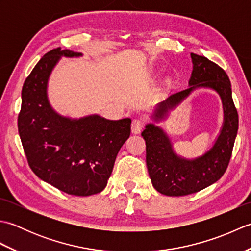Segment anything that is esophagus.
Segmentation results:
<instances>
[{
    "label": "esophagus",
    "instance_id": "obj_1",
    "mask_svg": "<svg viewBox=\"0 0 251 251\" xmlns=\"http://www.w3.org/2000/svg\"><path fill=\"white\" fill-rule=\"evenodd\" d=\"M143 128V121L140 119H134L131 123V131L132 134L138 135L140 134Z\"/></svg>",
    "mask_w": 251,
    "mask_h": 251
}]
</instances>
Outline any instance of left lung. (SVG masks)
<instances>
[{"instance_id": "8db88e82", "label": "left lung", "mask_w": 251, "mask_h": 251, "mask_svg": "<svg viewBox=\"0 0 251 251\" xmlns=\"http://www.w3.org/2000/svg\"><path fill=\"white\" fill-rule=\"evenodd\" d=\"M193 70L189 87L169 95L159 102L153 114L154 122H161L168 111L194 90L209 88L220 96L223 105V124L214 145L204 154L186 158L176 153L173 142L162 127L153 123L146 125L141 136L147 146V167L152 184L167 196L196 193L214 184L226 173L238 130V115L232 98L230 78L223 69L206 57L191 54Z\"/></svg>"}]
</instances>
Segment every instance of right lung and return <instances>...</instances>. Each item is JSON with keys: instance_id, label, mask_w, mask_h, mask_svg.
<instances>
[{"instance_id": "right-lung-1", "label": "right lung", "mask_w": 251, "mask_h": 251, "mask_svg": "<svg viewBox=\"0 0 251 251\" xmlns=\"http://www.w3.org/2000/svg\"><path fill=\"white\" fill-rule=\"evenodd\" d=\"M82 52L55 49L36 63L21 90L18 131L33 173L65 193L89 196L108 183L120 149L130 136V119H79L52 109L47 95L50 74L61 57Z\"/></svg>"}]
</instances>
